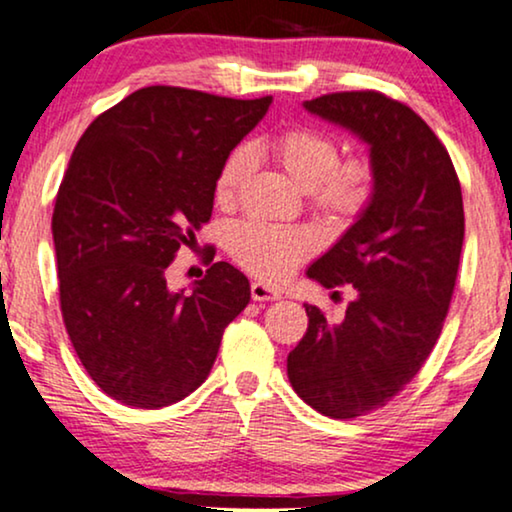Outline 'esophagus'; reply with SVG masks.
<instances>
[{"mask_svg": "<svg viewBox=\"0 0 512 512\" xmlns=\"http://www.w3.org/2000/svg\"><path fill=\"white\" fill-rule=\"evenodd\" d=\"M250 295H252V300H255V302L281 300V290L271 288V286H267V283H260V281L252 283V286H250Z\"/></svg>", "mask_w": 512, "mask_h": 512, "instance_id": "esophagus-1", "label": "esophagus"}]
</instances>
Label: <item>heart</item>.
I'll use <instances>...</instances> for the list:
<instances>
[{
	"label": "heart",
	"instance_id": "b5f03b06",
	"mask_svg": "<svg viewBox=\"0 0 512 512\" xmlns=\"http://www.w3.org/2000/svg\"><path fill=\"white\" fill-rule=\"evenodd\" d=\"M269 151L293 184L309 191L316 210L335 219L359 215L371 200V170L361 160L340 163V148L331 137L309 127L283 129L269 141ZM255 167L250 146H238L219 167L215 198L231 205ZM229 250L238 264L264 281H283L312 252V238L300 229L271 224H241L231 231Z\"/></svg>",
	"mask_w": 512,
	"mask_h": 512
}]
</instances>
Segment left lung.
I'll use <instances>...</instances> for the list:
<instances>
[{
	"instance_id": "left-lung-1",
	"label": "left lung",
	"mask_w": 512,
	"mask_h": 512,
	"mask_svg": "<svg viewBox=\"0 0 512 512\" xmlns=\"http://www.w3.org/2000/svg\"><path fill=\"white\" fill-rule=\"evenodd\" d=\"M302 106L364 141L373 189L307 269L323 288L352 283L357 297L338 323L304 304L309 326L288 354V378L323 416L357 418L404 390L442 333L465 234L461 184L442 141L404 103L340 92Z\"/></svg>"
}]
</instances>
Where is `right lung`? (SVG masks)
I'll return each mask as SVG.
<instances>
[{"mask_svg":"<svg viewBox=\"0 0 512 512\" xmlns=\"http://www.w3.org/2000/svg\"><path fill=\"white\" fill-rule=\"evenodd\" d=\"M269 106L144 87L77 141L51 217L61 312L82 366L120 404L189 397L248 307V278L229 262L191 293L167 288L165 271L210 219L219 167Z\"/></svg>","mask_w":512,"mask_h":512,"instance_id":"obj_1","label":"right lung"}]
</instances>
